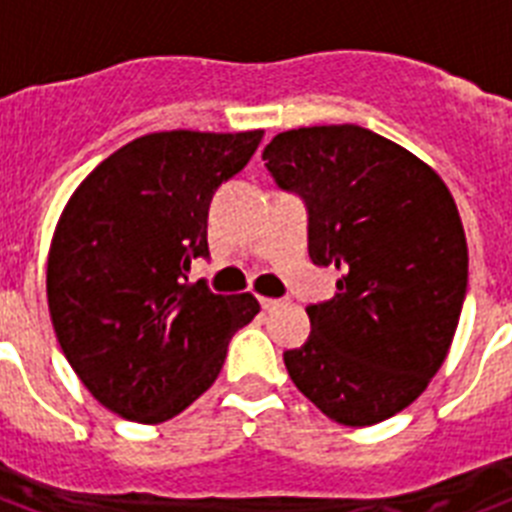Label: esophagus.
<instances>
[{"label": "esophagus", "instance_id": "esophagus-1", "mask_svg": "<svg viewBox=\"0 0 512 512\" xmlns=\"http://www.w3.org/2000/svg\"><path fill=\"white\" fill-rule=\"evenodd\" d=\"M260 304H263L265 312H273V309L283 307V299H270V296H263V299H260Z\"/></svg>", "mask_w": 512, "mask_h": 512}]
</instances>
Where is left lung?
Wrapping results in <instances>:
<instances>
[{"instance_id": "left-lung-1", "label": "left lung", "mask_w": 512, "mask_h": 512, "mask_svg": "<svg viewBox=\"0 0 512 512\" xmlns=\"http://www.w3.org/2000/svg\"><path fill=\"white\" fill-rule=\"evenodd\" d=\"M263 161L302 197L312 263L341 270L336 296L307 307V343L283 351L291 380L338 424L390 419L424 393L458 328L468 249L453 195L356 124L281 132Z\"/></svg>"}]
</instances>
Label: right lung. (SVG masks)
Instances as JSON below:
<instances>
[{
  "label": "right lung",
  "mask_w": 512,
  "mask_h": 512,
  "mask_svg": "<svg viewBox=\"0 0 512 512\" xmlns=\"http://www.w3.org/2000/svg\"><path fill=\"white\" fill-rule=\"evenodd\" d=\"M263 130L153 132L111 153L70 197L46 294L59 346L101 406L140 424L182 414L216 382L252 294L187 281L210 257L208 210Z\"/></svg>",
  "instance_id": "add662e5"
}]
</instances>
